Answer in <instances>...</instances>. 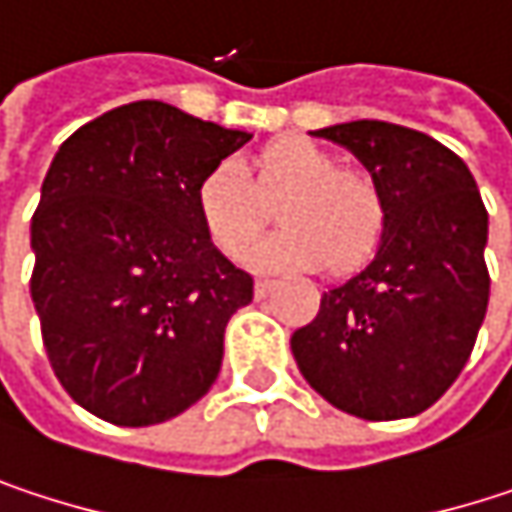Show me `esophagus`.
Instances as JSON below:
<instances>
[{
    "label": "esophagus",
    "mask_w": 512,
    "mask_h": 512,
    "mask_svg": "<svg viewBox=\"0 0 512 512\" xmlns=\"http://www.w3.org/2000/svg\"><path fill=\"white\" fill-rule=\"evenodd\" d=\"M272 287H275V281H272V278H257V281H255V296H257V299H266V296L272 293Z\"/></svg>",
    "instance_id": "obj_1"
}]
</instances>
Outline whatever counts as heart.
I'll return each instance as SVG.
<instances>
[{
	"label": "heart",
	"instance_id": "obj_1",
	"mask_svg": "<svg viewBox=\"0 0 512 512\" xmlns=\"http://www.w3.org/2000/svg\"><path fill=\"white\" fill-rule=\"evenodd\" d=\"M278 207V234L260 240L249 260L260 269H311L323 260L350 269L376 249L385 228L379 186L344 171L338 159L308 142L266 148L252 162L225 159L198 183V219L207 240L225 257H243Z\"/></svg>",
	"mask_w": 512,
	"mask_h": 512
}]
</instances>
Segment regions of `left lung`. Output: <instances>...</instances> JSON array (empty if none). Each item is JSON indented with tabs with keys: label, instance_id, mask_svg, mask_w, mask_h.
<instances>
[{
	"label": "left lung",
	"instance_id": "1",
	"mask_svg": "<svg viewBox=\"0 0 512 512\" xmlns=\"http://www.w3.org/2000/svg\"><path fill=\"white\" fill-rule=\"evenodd\" d=\"M311 136L347 148L385 201L376 255L332 284L290 338L308 385L364 421L430 409L460 376L489 302V216L468 165L427 133L350 121Z\"/></svg>",
	"mask_w": 512,
	"mask_h": 512
}]
</instances>
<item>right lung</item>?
Here are the masks:
<instances>
[{
    "label": "right lung",
    "instance_id": "add662e5",
    "mask_svg": "<svg viewBox=\"0 0 512 512\" xmlns=\"http://www.w3.org/2000/svg\"><path fill=\"white\" fill-rule=\"evenodd\" d=\"M252 133L139 100L52 156L32 216V302L52 370L91 415L162 424L219 376L255 281L204 234L198 183Z\"/></svg>",
    "mask_w": 512,
    "mask_h": 512
}]
</instances>
